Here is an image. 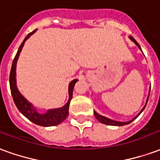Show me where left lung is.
I'll return each mask as SVG.
<instances>
[{"label":"left lung","instance_id":"8db88e82","mask_svg":"<svg viewBox=\"0 0 160 160\" xmlns=\"http://www.w3.org/2000/svg\"><path fill=\"white\" fill-rule=\"evenodd\" d=\"M128 38H129V39H130L131 41H133V42H134V43H135V44L137 45L138 48H139V49H140L141 50V46L139 45V43H138V42H136V41H135V39H134V38H133V37H132V36H129V37H128ZM149 94H150V92H149V93H148V98H147V101H146V104H145V105H144V107L141 109V111H140V112H139V114H138L137 116L135 117V118H133L132 120L128 121V122H118V121L112 120V119H110V118H106V117H104V116H102V115H99V114H98V113H97V112H96V111H93L94 116H95V118H97L98 120L101 123L106 124V125H111V126H123V125H127V124L130 123L131 122H133V121H134V119H136V118H137L138 117L140 116V114H141V112L144 111L145 107H146V105H147V103H148V98H149Z\"/></svg>","mask_w":160,"mask_h":160}]
</instances>
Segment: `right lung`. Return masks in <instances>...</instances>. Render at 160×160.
Listing matches in <instances>:
<instances>
[{
    "instance_id": "obj_1",
    "label": "right lung",
    "mask_w": 160,
    "mask_h": 160,
    "mask_svg": "<svg viewBox=\"0 0 160 160\" xmlns=\"http://www.w3.org/2000/svg\"><path fill=\"white\" fill-rule=\"evenodd\" d=\"M37 30H34L33 32L29 33L25 38V39L19 46V49L17 51L14 59L12 61L11 72H10V77H9V83H10V90L12 93V98L14 101L16 107L18 108L19 112L24 115L27 119H29L33 123L42 126V127H51L56 126L61 122H62L68 116V108H69L70 101L73 97V90L74 85L78 80H73L68 85V100L64 104L62 107L56 108V109H49L44 113H40L38 111V108L34 106L32 103L26 99V98L20 93V92L17 87V81H16V66H17V61L19 59V54L24 47L25 42L29 38L32 34L36 32Z\"/></svg>"
}]
</instances>
